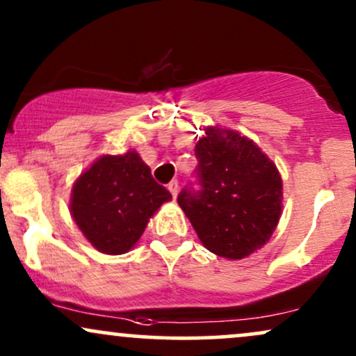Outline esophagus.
I'll return each mask as SVG.
<instances>
[{
  "mask_svg": "<svg viewBox=\"0 0 356 356\" xmlns=\"http://www.w3.org/2000/svg\"><path fill=\"white\" fill-rule=\"evenodd\" d=\"M167 187H169V191H170V194H172V197H174V199L177 197V192H179V182H177V181H172V182H170L169 186H167Z\"/></svg>",
  "mask_w": 356,
  "mask_h": 356,
  "instance_id": "esophagus-1",
  "label": "esophagus"
}]
</instances>
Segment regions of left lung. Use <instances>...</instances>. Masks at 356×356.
Returning <instances> with one entry per match:
<instances>
[{"label": "left lung", "instance_id": "8db88e82", "mask_svg": "<svg viewBox=\"0 0 356 356\" xmlns=\"http://www.w3.org/2000/svg\"><path fill=\"white\" fill-rule=\"evenodd\" d=\"M195 181L177 195L211 252L243 259L266 244L281 216L283 184L276 165L248 137L207 129L195 144Z\"/></svg>", "mask_w": 356, "mask_h": 356}]
</instances>
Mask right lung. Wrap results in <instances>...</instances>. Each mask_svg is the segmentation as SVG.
Here are the masks:
<instances>
[{"instance_id":"right-lung-1","label":"right lung","mask_w":356,"mask_h":356,"mask_svg":"<svg viewBox=\"0 0 356 356\" xmlns=\"http://www.w3.org/2000/svg\"><path fill=\"white\" fill-rule=\"evenodd\" d=\"M172 195L155 182L137 152L104 155L76 179L72 216L85 238L105 254H124L150 216Z\"/></svg>"}]
</instances>
